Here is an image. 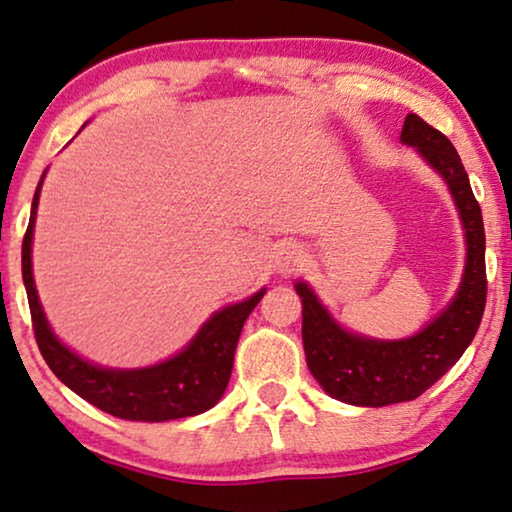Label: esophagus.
Returning <instances> with one entry per match:
<instances>
[{
	"instance_id": "1",
	"label": "esophagus",
	"mask_w": 512,
	"mask_h": 512,
	"mask_svg": "<svg viewBox=\"0 0 512 512\" xmlns=\"http://www.w3.org/2000/svg\"><path fill=\"white\" fill-rule=\"evenodd\" d=\"M297 262H299V252L297 250H283L281 255H278L276 269L281 271V274H288V271L295 269Z\"/></svg>"
}]
</instances>
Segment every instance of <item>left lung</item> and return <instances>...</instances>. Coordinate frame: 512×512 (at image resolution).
<instances>
[{
    "instance_id": "8db88e82",
    "label": "left lung",
    "mask_w": 512,
    "mask_h": 512,
    "mask_svg": "<svg viewBox=\"0 0 512 512\" xmlns=\"http://www.w3.org/2000/svg\"><path fill=\"white\" fill-rule=\"evenodd\" d=\"M400 140L417 147L447 182L466 229V271L452 304L417 335L395 342L346 332L332 320L309 285H295L302 297L306 365L325 393L358 407L407 403L428 391L473 342L487 302L485 224L461 156L447 135L428 126L417 114H407Z\"/></svg>"
}]
</instances>
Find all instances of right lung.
<instances>
[{
    "label": "right lung",
    "instance_id": "add662e5",
    "mask_svg": "<svg viewBox=\"0 0 512 512\" xmlns=\"http://www.w3.org/2000/svg\"><path fill=\"white\" fill-rule=\"evenodd\" d=\"M42 182L44 175L34 192L30 224L23 238V283L30 302L34 339L53 374L98 410L128 421L185 419L217 405L229 384L245 318L260 302L264 290L255 292L245 302L217 311L187 344V349L166 363L142 367V370H109V367L91 365L58 342L34 288L32 229Z\"/></svg>",
    "mask_w": 512,
    "mask_h": 512
}]
</instances>
